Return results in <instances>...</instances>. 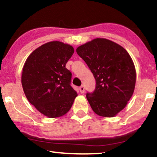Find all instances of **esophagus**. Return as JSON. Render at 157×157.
Segmentation results:
<instances>
[{"instance_id":"1","label":"esophagus","mask_w":157,"mask_h":157,"mask_svg":"<svg viewBox=\"0 0 157 157\" xmlns=\"http://www.w3.org/2000/svg\"><path fill=\"white\" fill-rule=\"evenodd\" d=\"M79 91H80L81 94H83V93L84 92V86H81L79 88Z\"/></svg>"}]
</instances>
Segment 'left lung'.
Masks as SVG:
<instances>
[{
	"instance_id": "1",
	"label": "left lung",
	"mask_w": 157,
	"mask_h": 157,
	"mask_svg": "<svg viewBox=\"0 0 157 157\" xmlns=\"http://www.w3.org/2000/svg\"><path fill=\"white\" fill-rule=\"evenodd\" d=\"M96 82L86 98L100 116H115L125 107L134 91L136 69L127 50L107 39L98 38L76 49Z\"/></svg>"
}]
</instances>
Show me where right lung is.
Instances as JSON below:
<instances>
[{"mask_svg":"<svg viewBox=\"0 0 157 157\" xmlns=\"http://www.w3.org/2000/svg\"><path fill=\"white\" fill-rule=\"evenodd\" d=\"M73 52L70 45L50 41L34 50L23 66L21 83L25 96L48 118L66 114L78 95L71 86L72 73L66 68Z\"/></svg>","mask_w":157,"mask_h":157,"instance_id":"obj_1","label":"right lung"}]
</instances>
